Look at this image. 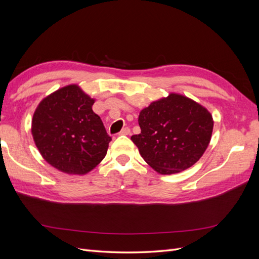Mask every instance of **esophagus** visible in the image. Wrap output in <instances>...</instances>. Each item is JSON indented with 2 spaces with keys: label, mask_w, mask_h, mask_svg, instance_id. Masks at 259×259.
<instances>
[{
  "label": "esophagus",
  "mask_w": 259,
  "mask_h": 259,
  "mask_svg": "<svg viewBox=\"0 0 259 259\" xmlns=\"http://www.w3.org/2000/svg\"><path fill=\"white\" fill-rule=\"evenodd\" d=\"M130 133H131L130 127H123V128L121 130V132L119 133V135H128Z\"/></svg>",
  "instance_id": "34e87169"
}]
</instances>
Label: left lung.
Masks as SVG:
<instances>
[{
    "label": "left lung",
    "mask_w": 259,
    "mask_h": 259,
    "mask_svg": "<svg viewBox=\"0 0 259 259\" xmlns=\"http://www.w3.org/2000/svg\"><path fill=\"white\" fill-rule=\"evenodd\" d=\"M140 134L131 137L143 159L158 173H179L198 162L213 132L204 107L178 94L154 101L140 111Z\"/></svg>",
    "instance_id": "left-lung-1"
}]
</instances>
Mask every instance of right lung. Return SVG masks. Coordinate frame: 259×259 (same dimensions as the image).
<instances>
[{
	"label": "right lung",
	"instance_id": "1",
	"mask_svg": "<svg viewBox=\"0 0 259 259\" xmlns=\"http://www.w3.org/2000/svg\"><path fill=\"white\" fill-rule=\"evenodd\" d=\"M94 99L77 85L44 98L32 119V135L43 158L68 174H86L105 158L111 137L93 111Z\"/></svg>",
	"mask_w": 259,
	"mask_h": 259
}]
</instances>
